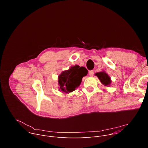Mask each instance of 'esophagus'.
<instances>
[{
    "label": "esophagus",
    "instance_id": "34e87169",
    "mask_svg": "<svg viewBox=\"0 0 148 148\" xmlns=\"http://www.w3.org/2000/svg\"><path fill=\"white\" fill-rule=\"evenodd\" d=\"M94 71L93 70L90 71V72H89V75H90V76L92 77V76L94 75Z\"/></svg>",
    "mask_w": 148,
    "mask_h": 148
}]
</instances>
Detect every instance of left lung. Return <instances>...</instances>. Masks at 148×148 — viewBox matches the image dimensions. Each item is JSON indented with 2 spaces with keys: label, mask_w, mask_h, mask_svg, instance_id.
I'll use <instances>...</instances> for the list:
<instances>
[{
  "label": "left lung",
  "mask_w": 148,
  "mask_h": 148,
  "mask_svg": "<svg viewBox=\"0 0 148 148\" xmlns=\"http://www.w3.org/2000/svg\"><path fill=\"white\" fill-rule=\"evenodd\" d=\"M95 75L97 76L101 82L105 87H110L111 84V79L108 74L104 71L98 72L95 74Z\"/></svg>",
  "instance_id": "1"
}]
</instances>
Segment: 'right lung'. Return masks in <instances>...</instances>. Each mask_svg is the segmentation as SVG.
<instances>
[{"instance_id":"obj_1","label":"right lung","mask_w":148,"mask_h":148,"mask_svg":"<svg viewBox=\"0 0 148 148\" xmlns=\"http://www.w3.org/2000/svg\"><path fill=\"white\" fill-rule=\"evenodd\" d=\"M88 70L78 65L72 66L69 70L63 71L58 77L59 91L63 93L71 92L79 86L83 77L86 76Z\"/></svg>"}]
</instances>
